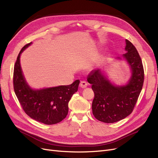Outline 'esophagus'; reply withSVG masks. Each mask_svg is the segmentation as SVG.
<instances>
[{"instance_id": "esophagus-1", "label": "esophagus", "mask_w": 158, "mask_h": 158, "mask_svg": "<svg viewBox=\"0 0 158 158\" xmlns=\"http://www.w3.org/2000/svg\"><path fill=\"white\" fill-rule=\"evenodd\" d=\"M87 86H88V84H87V83L86 82V81H81V83H80V86H81V88H83V89L86 88Z\"/></svg>"}]
</instances>
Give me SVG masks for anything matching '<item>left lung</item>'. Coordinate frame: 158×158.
Instances as JSON below:
<instances>
[{"label":"left lung","mask_w":158,"mask_h":158,"mask_svg":"<svg viewBox=\"0 0 158 158\" xmlns=\"http://www.w3.org/2000/svg\"><path fill=\"white\" fill-rule=\"evenodd\" d=\"M125 50L127 52L123 56L132 69L131 78L127 85H113L100 69L92 71L87 76L88 82L92 84L94 93L93 114L96 119L104 123H115L130 115L143 86L144 72L140 55L127 39Z\"/></svg>","instance_id":"1"}]
</instances>
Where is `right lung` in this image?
Wrapping results in <instances>:
<instances>
[{
  "label": "right lung",
  "mask_w": 158,
  "mask_h": 158,
  "mask_svg": "<svg viewBox=\"0 0 158 158\" xmlns=\"http://www.w3.org/2000/svg\"><path fill=\"white\" fill-rule=\"evenodd\" d=\"M31 44L20 50L14 68L13 85L15 94L25 113L30 118L46 125L60 123L68 114V103L78 90L80 81L69 85L33 90L29 87L23 75L20 66V54Z\"/></svg>",
  "instance_id": "obj_1"
}]
</instances>
